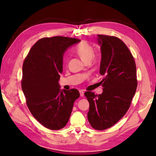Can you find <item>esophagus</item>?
<instances>
[{
    "instance_id": "obj_1",
    "label": "esophagus",
    "mask_w": 156,
    "mask_h": 156,
    "mask_svg": "<svg viewBox=\"0 0 156 156\" xmlns=\"http://www.w3.org/2000/svg\"><path fill=\"white\" fill-rule=\"evenodd\" d=\"M79 93H80V96H81V97H83L84 96V92H83V90H80Z\"/></svg>"
}]
</instances>
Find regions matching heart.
Returning a JSON list of instances; mask_svg holds the SVG:
<instances>
[{"instance_id":"obj_1","label":"heart","mask_w":156,"mask_h":156,"mask_svg":"<svg viewBox=\"0 0 156 156\" xmlns=\"http://www.w3.org/2000/svg\"><path fill=\"white\" fill-rule=\"evenodd\" d=\"M75 51L84 62H90L94 56V49L93 46L87 41H82L75 48Z\"/></svg>"}]
</instances>
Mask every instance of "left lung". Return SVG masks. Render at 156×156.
<instances>
[{
  "label": "left lung",
  "instance_id": "obj_1",
  "mask_svg": "<svg viewBox=\"0 0 156 156\" xmlns=\"http://www.w3.org/2000/svg\"><path fill=\"white\" fill-rule=\"evenodd\" d=\"M101 45L100 83L103 93L95 95L87 91L88 120L97 130L112 127L123 117L131 105L137 87L136 65L127 45L119 37L98 34Z\"/></svg>",
  "mask_w": 156,
  "mask_h": 156
}]
</instances>
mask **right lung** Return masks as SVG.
<instances>
[{"label":"right lung","instance_id":"1","mask_svg":"<svg viewBox=\"0 0 156 156\" xmlns=\"http://www.w3.org/2000/svg\"><path fill=\"white\" fill-rule=\"evenodd\" d=\"M80 41L73 37H43L32 47L23 65L21 87L31 114L46 128L58 130L66 125L77 89L60 88L63 55L69 46Z\"/></svg>","mask_w":156,"mask_h":156}]
</instances>
